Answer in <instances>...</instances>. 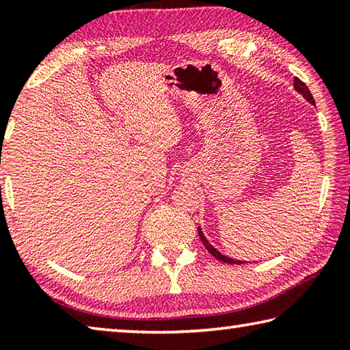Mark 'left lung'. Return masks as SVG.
<instances>
[{"instance_id":"1","label":"left lung","mask_w":350,"mask_h":350,"mask_svg":"<svg viewBox=\"0 0 350 350\" xmlns=\"http://www.w3.org/2000/svg\"><path fill=\"white\" fill-rule=\"evenodd\" d=\"M293 88L301 94V96H303V97L307 100V102L312 103V105H315V100H313L312 94H310V91H309V88H307V86L304 85V83L301 81L299 79H296V77H295V81H293ZM198 232H199V238H200V241H202V244L205 245L206 250H208L216 259L222 260V262H228V264H242V260L232 259V258L225 256V254H222L221 252H217L216 248L213 247L208 241H206V238L204 236V233H202V230H200V227H198Z\"/></svg>"}]
</instances>
